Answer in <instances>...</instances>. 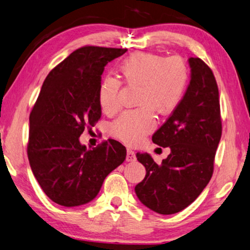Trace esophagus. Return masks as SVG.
Returning <instances> with one entry per match:
<instances>
[{"instance_id": "1", "label": "esophagus", "mask_w": 250, "mask_h": 250, "mask_svg": "<svg viewBox=\"0 0 250 250\" xmlns=\"http://www.w3.org/2000/svg\"><path fill=\"white\" fill-rule=\"evenodd\" d=\"M135 159H136V155H135L132 149H127V153H126V161L135 162Z\"/></svg>"}]
</instances>
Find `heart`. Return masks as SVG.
<instances>
[{"instance_id": "b5f03b06", "label": "heart", "mask_w": 250, "mask_h": 250, "mask_svg": "<svg viewBox=\"0 0 250 250\" xmlns=\"http://www.w3.org/2000/svg\"><path fill=\"white\" fill-rule=\"evenodd\" d=\"M122 80L137 86L135 104L140 107L126 110L113 122L110 132L127 145H136L156 126L154 110L162 115L173 112L183 100L189 81V68L182 57H164L137 52L126 57L118 66ZM122 83L107 76L98 87V103L106 114L120 108Z\"/></svg>"}]
</instances>
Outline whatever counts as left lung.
I'll list each match as a JSON object with an SVG mask.
<instances>
[{
  "label": "left lung",
  "instance_id": "left-lung-1",
  "mask_svg": "<svg viewBox=\"0 0 250 250\" xmlns=\"http://www.w3.org/2000/svg\"><path fill=\"white\" fill-rule=\"evenodd\" d=\"M190 82L179 105L152 140L170 154L162 164L137 153L146 176L135 186L138 199L149 209L170 215L185 209L209 183L220 137L219 93L215 76L199 57L188 60Z\"/></svg>",
  "mask_w": 250,
  "mask_h": 250
}]
</instances>
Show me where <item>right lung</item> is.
<instances>
[{
	"instance_id": "1",
	"label": "right lung",
	"mask_w": 250,
	"mask_h": 250,
	"mask_svg": "<svg viewBox=\"0 0 250 250\" xmlns=\"http://www.w3.org/2000/svg\"><path fill=\"white\" fill-rule=\"evenodd\" d=\"M126 48L83 46L48 73L30 114L27 156L48 198L65 207L89 203L125 161L126 148L108 140L93 149L80 143L102 115L98 87L104 67Z\"/></svg>"
}]
</instances>
